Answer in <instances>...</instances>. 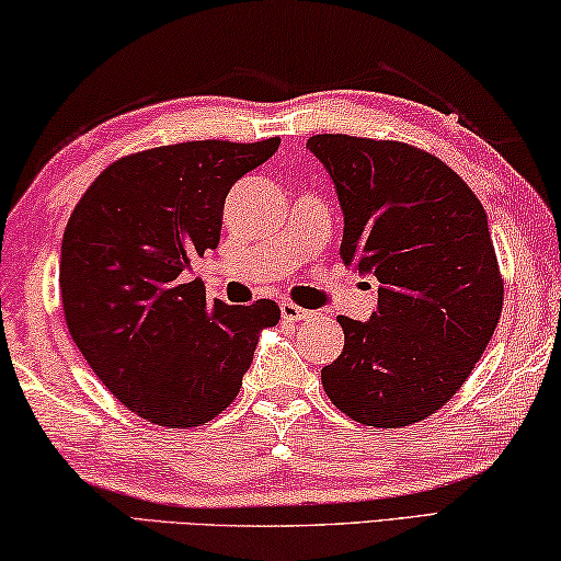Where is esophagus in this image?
<instances>
[{
    "label": "esophagus",
    "mask_w": 561,
    "mask_h": 561,
    "mask_svg": "<svg viewBox=\"0 0 561 561\" xmlns=\"http://www.w3.org/2000/svg\"><path fill=\"white\" fill-rule=\"evenodd\" d=\"M280 316L286 323H300V320H310L313 318V313H310L308 308H300L296 306V302H280Z\"/></svg>",
    "instance_id": "34e87169"
}]
</instances>
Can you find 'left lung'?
I'll list each match as a JSON object with an SVG mask.
<instances>
[{"label":"left lung","mask_w":561,"mask_h":561,"mask_svg":"<svg viewBox=\"0 0 561 561\" xmlns=\"http://www.w3.org/2000/svg\"><path fill=\"white\" fill-rule=\"evenodd\" d=\"M306 146L341 201L343 263L378 280L370 320L337 318L345 345L320 380L363 425H412L462 388L500 323L488 214L447 163L415 146L347 134Z\"/></svg>","instance_id":"left-lung-1"}]
</instances>
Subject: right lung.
Returning <instances> with one entry per match:
<instances>
[{
  "mask_svg": "<svg viewBox=\"0 0 561 561\" xmlns=\"http://www.w3.org/2000/svg\"><path fill=\"white\" fill-rule=\"evenodd\" d=\"M186 141L112 163L73 208L59 286L69 333L96 378L136 415L198 427L236 400L273 300H208L191 263L220 241L233 183L278 151Z\"/></svg>",
  "mask_w": 561,
  "mask_h": 561,
  "instance_id": "1",
  "label": "right lung"
}]
</instances>
